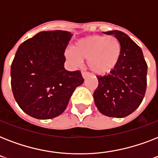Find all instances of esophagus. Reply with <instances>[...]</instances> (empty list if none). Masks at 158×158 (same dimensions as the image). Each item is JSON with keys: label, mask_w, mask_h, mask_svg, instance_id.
Returning a JSON list of instances; mask_svg holds the SVG:
<instances>
[{"label": "esophagus", "mask_w": 158, "mask_h": 158, "mask_svg": "<svg viewBox=\"0 0 158 158\" xmlns=\"http://www.w3.org/2000/svg\"><path fill=\"white\" fill-rule=\"evenodd\" d=\"M89 73H88V72L82 71V76H83L84 79H86L87 77L89 76Z\"/></svg>", "instance_id": "obj_1"}]
</instances>
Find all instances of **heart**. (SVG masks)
<instances>
[{
	"label": "heart",
	"instance_id": "heart-1",
	"mask_svg": "<svg viewBox=\"0 0 158 158\" xmlns=\"http://www.w3.org/2000/svg\"><path fill=\"white\" fill-rule=\"evenodd\" d=\"M121 44L115 36L93 35L79 38L74 48L64 51L66 59L73 65L87 60L90 70L103 75L115 69L121 56Z\"/></svg>",
	"mask_w": 158,
	"mask_h": 158
}]
</instances>
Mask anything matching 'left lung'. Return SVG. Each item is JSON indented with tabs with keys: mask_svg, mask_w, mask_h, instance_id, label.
<instances>
[{
	"mask_svg": "<svg viewBox=\"0 0 158 158\" xmlns=\"http://www.w3.org/2000/svg\"><path fill=\"white\" fill-rule=\"evenodd\" d=\"M103 33L115 36L122 52L115 69L107 75L98 76L94 102L102 114L123 118L134 112L144 98L148 65L141 48L127 34L118 30Z\"/></svg>",
	"mask_w": 158,
	"mask_h": 158,
	"instance_id": "8db88e82",
	"label": "left lung"
}]
</instances>
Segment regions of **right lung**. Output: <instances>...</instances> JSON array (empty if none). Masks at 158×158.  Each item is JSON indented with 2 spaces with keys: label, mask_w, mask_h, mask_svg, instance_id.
<instances>
[{
  "label": "right lung",
  "mask_w": 158,
  "mask_h": 158,
  "mask_svg": "<svg viewBox=\"0 0 158 158\" xmlns=\"http://www.w3.org/2000/svg\"><path fill=\"white\" fill-rule=\"evenodd\" d=\"M69 32L43 31L19 47L10 69L14 98L22 110L40 120L64 112L73 92L84 83L81 72L64 69Z\"/></svg>",
  "instance_id": "obj_1"
}]
</instances>
